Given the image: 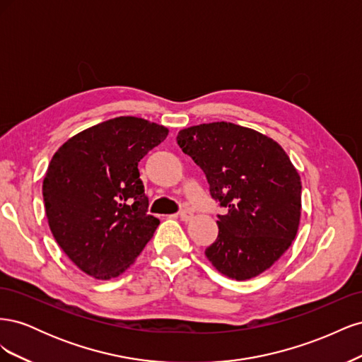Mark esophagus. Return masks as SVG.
Instances as JSON below:
<instances>
[{
    "label": "esophagus",
    "mask_w": 362,
    "mask_h": 362,
    "mask_svg": "<svg viewBox=\"0 0 362 362\" xmlns=\"http://www.w3.org/2000/svg\"><path fill=\"white\" fill-rule=\"evenodd\" d=\"M192 217H193V213H192L190 210H182V211L180 213V218H181L182 222H189Z\"/></svg>",
    "instance_id": "34e87169"
}]
</instances>
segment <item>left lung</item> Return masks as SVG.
<instances>
[{"label": "left lung", "instance_id": "obj_1", "mask_svg": "<svg viewBox=\"0 0 362 362\" xmlns=\"http://www.w3.org/2000/svg\"><path fill=\"white\" fill-rule=\"evenodd\" d=\"M184 154L204 170L218 216V235L205 249L222 275L246 281L270 269L298 234L302 182L273 139L231 122L201 124L178 133Z\"/></svg>", "mask_w": 362, "mask_h": 362}]
</instances>
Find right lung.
<instances>
[{"instance_id":"right-lung-1","label":"right lung","mask_w":362,"mask_h":362,"mask_svg":"<svg viewBox=\"0 0 362 362\" xmlns=\"http://www.w3.org/2000/svg\"><path fill=\"white\" fill-rule=\"evenodd\" d=\"M169 129L119 116L72 136L52 156L43 180L48 225L64 254L86 275L116 278L154 235L139 161Z\"/></svg>"}]
</instances>
